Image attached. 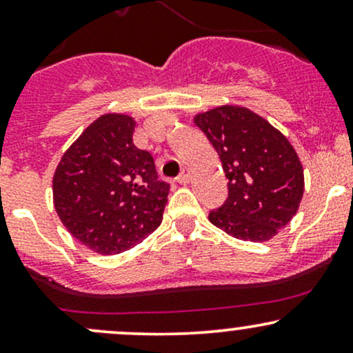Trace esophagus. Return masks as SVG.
<instances>
[{"instance_id": "esophagus-1", "label": "esophagus", "mask_w": 353, "mask_h": 353, "mask_svg": "<svg viewBox=\"0 0 353 353\" xmlns=\"http://www.w3.org/2000/svg\"><path fill=\"white\" fill-rule=\"evenodd\" d=\"M189 179H190V171L188 168H184L179 176H177V182H179V184H188Z\"/></svg>"}]
</instances>
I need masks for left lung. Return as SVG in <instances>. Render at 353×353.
Segmentation results:
<instances>
[{
	"label": "left lung",
	"mask_w": 353,
	"mask_h": 353,
	"mask_svg": "<svg viewBox=\"0 0 353 353\" xmlns=\"http://www.w3.org/2000/svg\"><path fill=\"white\" fill-rule=\"evenodd\" d=\"M214 145L228 177L229 196L209 221L250 242L272 239L297 212L303 169L292 144L264 117L245 108L221 106L194 117Z\"/></svg>",
	"instance_id": "left-lung-1"
}]
</instances>
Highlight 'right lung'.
<instances>
[{"instance_id": "add662e5", "label": "right lung", "mask_w": 353, "mask_h": 353, "mask_svg": "<svg viewBox=\"0 0 353 353\" xmlns=\"http://www.w3.org/2000/svg\"><path fill=\"white\" fill-rule=\"evenodd\" d=\"M136 121L104 114L61 157L52 199L64 228L88 249L114 255L143 242L163 222L169 184L151 152L132 143Z\"/></svg>"}]
</instances>
